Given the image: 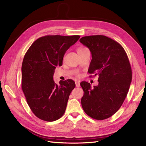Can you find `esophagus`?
Wrapping results in <instances>:
<instances>
[{"label":"esophagus","instance_id":"esophagus-1","mask_svg":"<svg viewBox=\"0 0 146 146\" xmlns=\"http://www.w3.org/2000/svg\"><path fill=\"white\" fill-rule=\"evenodd\" d=\"M75 84L76 87H80V81H76L75 82Z\"/></svg>","mask_w":146,"mask_h":146}]
</instances>
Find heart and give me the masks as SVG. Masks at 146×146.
I'll use <instances>...</instances> for the list:
<instances>
[{
    "label": "heart",
    "mask_w": 146,
    "mask_h": 146,
    "mask_svg": "<svg viewBox=\"0 0 146 146\" xmlns=\"http://www.w3.org/2000/svg\"><path fill=\"white\" fill-rule=\"evenodd\" d=\"M86 49V48H79L78 49V50H77V51H78V52L84 50V49Z\"/></svg>",
    "instance_id": "b5f03b06"
}]
</instances>
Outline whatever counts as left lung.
Segmentation results:
<instances>
[{
	"instance_id": "left-lung-1",
	"label": "left lung",
	"mask_w": 146,
	"mask_h": 146,
	"mask_svg": "<svg viewBox=\"0 0 146 146\" xmlns=\"http://www.w3.org/2000/svg\"><path fill=\"white\" fill-rule=\"evenodd\" d=\"M80 42L91 52L88 73L98 76V84L82 82L81 102L88 116L104 120L119 110L127 95L132 70L124 49L119 42L103 35L83 37Z\"/></svg>"
}]
</instances>
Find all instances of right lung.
Masks as SVG:
<instances>
[{"label":"right lung","instance_id":"obj_1","mask_svg":"<svg viewBox=\"0 0 146 146\" xmlns=\"http://www.w3.org/2000/svg\"><path fill=\"white\" fill-rule=\"evenodd\" d=\"M78 35L45 36L30 46L22 64V90L31 110L39 119L55 121L63 115L75 83L68 79L58 85L54 70L61 66L65 52L78 41Z\"/></svg>","mask_w":146,"mask_h":146}]
</instances>
